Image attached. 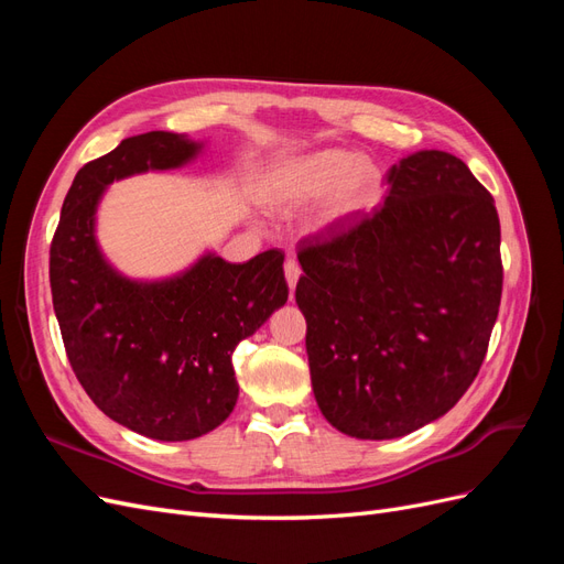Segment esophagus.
<instances>
[{
	"label": "esophagus",
	"mask_w": 564,
	"mask_h": 564,
	"mask_svg": "<svg viewBox=\"0 0 564 564\" xmlns=\"http://www.w3.org/2000/svg\"><path fill=\"white\" fill-rule=\"evenodd\" d=\"M284 278H286V284H289V292L294 294L296 282H299V278H301V265H299L296 259H286V261H284Z\"/></svg>",
	"instance_id": "esophagus-1"
}]
</instances>
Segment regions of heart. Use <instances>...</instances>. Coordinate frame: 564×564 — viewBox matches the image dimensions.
<instances>
[{"label":"heart","mask_w":564,"mask_h":564,"mask_svg":"<svg viewBox=\"0 0 564 564\" xmlns=\"http://www.w3.org/2000/svg\"><path fill=\"white\" fill-rule=\"evenodd\" d=\"M379 187L381 176L371 162L348 150H317L278 169L268 187V202L289 212L329 195L322 216L332 224L365 209L379 195Z\"/></svg>","instance_id":"heart-1"}]
</instances>
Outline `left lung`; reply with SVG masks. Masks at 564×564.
<instances>
[{
  "label": "left lung",
  "mask_w": 564,
  "mask_h": 564,
  "mask_svg": "<svg viewBox=\"0 0 564 564\" xmlns=\"http://www.w3.org/2000/svg\"><path fill=\"white\" fill-rule=\"evenodd\" d=\"M383 207L299 253L311 381L336 431L392 440L468 390L499 315L494 197L458 158L419 150L388 172Z\"/></svg>",
  "instance_id": "1"
}]
</instances>
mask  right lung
I'll list each match as a JSON object with an SVG mask.
<instances>
[{"label": "right lung", "instance_id": "1", "mask_svg": "<svg viewBox=\"0 0 564 564\" xmlns=\"http://www.w3.org/2000/svg\"><path fill=\"white\" fill-rule=\"evenodd\" d=\"M199 141L148 131L84 164L65 195L48 280L67 360L94 404L124 429L183 442L218 429L235 409L232 350L286 303L284 253L247 263L214 251L174 278L129 280L96 240L112 181L193 162Z\"/></svg>", "mask_w": 564, "mask_h": 564}]
</instances>
